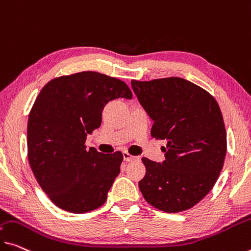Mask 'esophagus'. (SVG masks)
Returning a JSON list of instances; mask_svg holds the SVG:
<instances>
[{
    "label": "esophagus",
    "instance_id": "1",
    "mask_svg": "<svg viewBox=\"0 0 251 251\" xmlns=\"http://www.w3.org/2000/svg\"><path fill=\"white\" fill-rule=\"evenodd\" d=\"M123 159H125L126 161H132V160H137L138 158H137V157H134V156H132V155H130L129 152L123 151Z\"/></svg>",
    "mask_w": 251,
    "mask_h": 251
}]
</instances>
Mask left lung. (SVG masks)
Listing matches in <instances>:
<instances>
[{"label": "left lung", "mask_w": 251, "mask_h": 251, "mask_svg": "<svg viewBox=\"0 0 251 251\" xmlns=\"http://www.w3.org/2000/svg\"><path fill=\"white\" fill-rule=\"evenodd\" d=\"M138 101L153 121L151 136L167 140L163 164L142 158L139 188L156 209L177 213L205 198L226 153V133L218 102L209 92L179 77L131 80Z\"/></svg>", "instance_id": "8db88e82"}]
</instances>
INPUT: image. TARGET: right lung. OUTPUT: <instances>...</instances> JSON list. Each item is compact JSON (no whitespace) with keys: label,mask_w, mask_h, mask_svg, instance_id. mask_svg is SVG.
Returning a JSON list of instances; mask_svg holds the SVG:
<instances>
[{"label":"right lung","mask_w":251,"mask_h":251,"mask_svg":"<svg viewBox=\"0 0 251 251\" xmlns=\"http://www.w3.org/2000/svg\"><path fill=\"white\" fill-rule=\"evenodd\" d=\"M119 98L132 99L128 85L96 72L57 77L37 96L28 120V159L38 184L60 209L86 213L106 201L123 155L86 150L85 141L101 126L105 104Z\"/></svg>","instance_id":"add662e5"}]
</instances>
